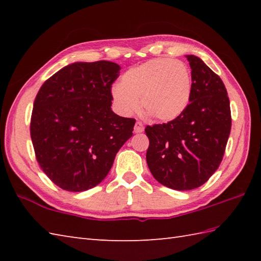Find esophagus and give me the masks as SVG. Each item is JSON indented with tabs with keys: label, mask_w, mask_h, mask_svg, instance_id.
Instances as JSON below:
<instances>
[{
	"label": "esophagus",
	"mask_w": 261,
	"mask_h": 261,
	"mask_svg": "<svg viewBox=\"0 0 261 261\" xmlns=\"http://www.w3.org/2000/svg\"><path fill=\"white\" fill-rule=\"evenodd\" d=\"M143 130H145V127H143L142 122H140V121L136 122V124H135V132H136V134H141Z\"/></svg>",
	"instance_id": "1"
}]
</instances>
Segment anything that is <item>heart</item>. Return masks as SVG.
I'll list each match as a JSON object with an SVG mask.
<instances>
[{
	"mask_svg": "<svg viewBox=\"0 0 261 261\" xmlns=\"http://www.w3.org/2000/svg\"><path fill=\"white\" fill-rule=\"evenodd\" d=\"M192 81L187 66L169 58H156L132 67L111 90L116 109L131 114L139 109L154 120L173 121L185 112ZM141 103H139V98Z\"/></svg>",
	"mask_w": 261,
	"mask_h": 261,
	"instance_id": "b5f03b06",
	"label": "heart"
}]
</instances>
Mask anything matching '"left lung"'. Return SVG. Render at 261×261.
<instances>
[{
	"instance_id": "1",
	"label": "left lung",
	"mask_w": 261,
	"mask_h": 261,
	"mask_svg": "<svg viewBox=\"0 0 261 261\" xmlns=\"http://www.w3.org/2000/svg\"><path fill=\"white\" fill-rule=\"evenodd\" d=\"M191 99L168 123L146 126L147 164L160 184L190 191L207 181L222 162L231 130L228 92L222 80L193 55Z\"/></svg>"
}]
</instances>
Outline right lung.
<instances>
[{
	"label": "right lung",
	"instance_id": "1",
	"mask_svg": "<svg viewBox=\"0 0 261 261\" xmlns=\"http://www.w3.org/2000/svg\"><path fill=\"white\" fill-rule=\"evenodd\" d=\"M120 69L107 60L70 64L43 83L37 94L30 123L37 162L65 191L83 192L98 185L132 137L136 120L111 110V87Z\"/></svg>",
	"mask_w": 261,
	"mask_h": 261
}]
</instances>
